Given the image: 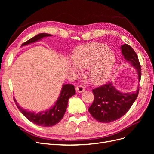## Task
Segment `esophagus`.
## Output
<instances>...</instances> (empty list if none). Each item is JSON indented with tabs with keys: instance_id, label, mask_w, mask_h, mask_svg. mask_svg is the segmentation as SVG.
I'll use <instances>...</instances> for the list:
<instances>
[{
	"instance_id": "34e87169",
	"label": "esophagus",
	"mask_w": 154,
	"mask_h": 154,
	"mask_svg": "<svg viewBox=\"0 0 154 154\" xmlns=\"http://www.w3.org/2000/svg\"><path fill=\"white\" fill-rule=\"evenodd\" d=\"M76 91L78 93H80L85 91V88L82 85H77L76 87Z\"/></svg>"
}]
</instances>
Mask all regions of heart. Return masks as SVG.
I'll use <instances>...</instances> for the list:
<instances>
[{
    "label": "heart",
    "instance_id": "heart-1",
    "mask_svg": "<svg viewBox=\"0 0 154 154\" xmlns=\"http://www.w3.org/2000/svg\"><path fill=\"white\" fill-rule=\"evenodd\" d=\"M106 45L95 43L82 46L73 56V61L77 67L86 69L90 80L95 84L104 82L112 71L116 58Z\"/></svg>",
    "mask_w": 154,
    "mask_h": 154
}]
</instances>
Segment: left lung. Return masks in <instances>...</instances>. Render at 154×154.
Masks as SVG:
<instances>
[{"instance_id": "8db88e82", "label": "left lung", "mask_w": 154, "mask_h": 154, "mask_svg": "<svg viewBox=\"0 0 154 154\" xmlns=\"http://www.w3.org/2000/svg\"><path fill=\"white\" fill-rule=\"evenodd\" d=\"M125 59L136 69L139 81L141 80V69L138 57L128 44L121 46ZM94 101L88 112L101 123H110L122 117L131 108L139 94V88L133 93H122L117 91L112 83H107L92 89Z\"/></svg>"}]
</instances>
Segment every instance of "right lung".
<instances>
[{
    "label": "right lung",
    "instance_id": "1",
    "mask_svg": "<svg viewBox=\"0 0 154 154\" xmlns=\"http://www.w3.org/2000/svg\"><path fill=\"white\" fill-rule=\"evenodd\" d=\"M51 35L47 33H41L36 35L33 38L29 39L23 43L21 46L33 43L45 36H50ZM76 94L74 86L72 84L63 85L62 88L61 93L58 100L55 105L46 111L42 112L39 113L31 112L30 111L24 110L18 105L15 99L13 98L15 104L22 114L25 117L31 121L33 123L42 126V127H53V126L58 123L61 120L66 112L68 104L69 99Z\"/></svg>",
    "mask_w": 154,
    "mask_h": 154
}]
</instances>
